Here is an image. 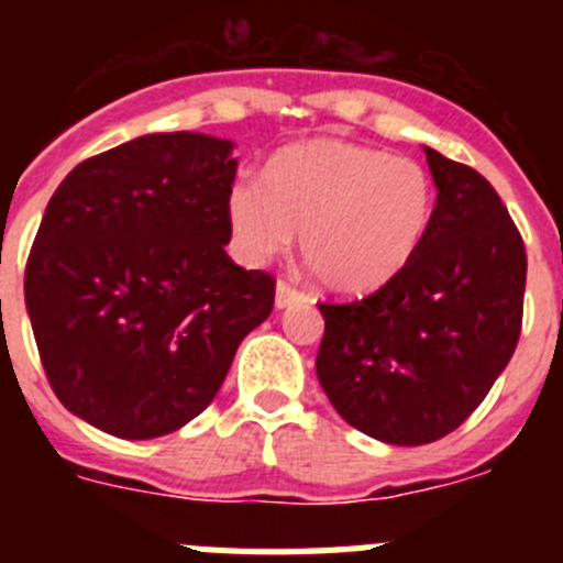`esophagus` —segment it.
<instances>
[{
	"mask_svg": "<svg viewBox=\"0 0 563 563\" xmlns=\"http://www.w3.org/2000/svg\"><path fill=\"white\" fill-rule=\"evenodd\" d=\"M301 298V292L296 290L292 285H287V282H278L276 285V310H285V307H290L292 301H298Z\"/></svg>",
	"mask_w": 563,
	"mask_h": 563,
	"instance_id": "34e87169",
	"label": "esophagus"
}]
</instances>
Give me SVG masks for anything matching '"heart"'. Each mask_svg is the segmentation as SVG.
<instances>
[{
	"instance_id": "b5f03b06",
	"label": "heart",
	"mask_w": 563,
	"mask_h": 563,
	"mask_svg": "<svg viewBox=\"0 0 563 563\" xmlns=\"http://www.w3.org/2000/svg\"><path fill=\"white\" fill-rule=\"evenodd\" d=\"M434 180L411 157L318 137L278 152L267 186L236 177L225 213L236 253L267 262L301 231V256L327 290L366 292L409 265L434 220Z\"/></svg>"
}]
</instances>
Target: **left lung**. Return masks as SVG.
Instances as JSON below:
<instances>
[{
    "instance_id": "obj_1",
    "label": "left lung",
    "mask_w": 563,
    "mask_h": 563,
    "mask_svg": "<svg viewBox=\"0 0 563 563\" xmlns=\"http://www.w3.org/2000/svg\"><path fill=\"white\" fill-rule=\"evenodd\" d=\"M434 220L380 290L318 305L321 389L352 429L426 445L460 429L514 357L527 253L494 186L426 146Z\"/></svg>"
}]
</instances>
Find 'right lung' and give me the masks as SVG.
Here are the masks:
<instances>
[{
	"mask_svg": "<svg viewBox=\"0 0 563 563\" xmlns=\"http://www.w3.org/2000/svg\"><path fill=\"white\" fill-rule=\"evenodd\" d=\"M233 143L157 132L78 163L24 271L44 375L64 409L121 440L206 411L276 282L225 253Z\"/></svg>",
	"mask_w": 563,
	"mask_h": 563,
	"instance_id": "right-lung-1",
	"label": "right lung"
}]
</instances>
